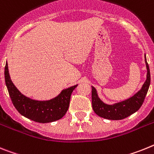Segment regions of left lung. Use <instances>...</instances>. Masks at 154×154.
Returning a JSON list of instances; mask_svg holds the SVG:
<instances>
[{
	"mask_svg": "<svg viewBox=\"0 0 154 154\" xmlns=\"http://www.w3.org/2000/svg\"><path fill=\"white\" fill-rule=\"evenodd\" d=\"M145 63L146 66V79L141 89L133 96L124 101L115 103L112 105L106 104L100 99L95 88H92L91 100L94 112L98 116L109 120H121L131 116L140 109L143 103L150 85V73L149 65L145 55Z\"/></svg>",
	"mask_w": 154,
	"mask_h": 154,
	"instance_id": "obj_1",
	"label": "left lung"
}]
</instances>
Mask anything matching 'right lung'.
<instances>
[{"label":"right lung","mask_w":154,"mask_h":154,"mask_svg":"<svg viewBox=\"0 0 154 154\" xmlns=\"http://www.w3.org/2000/svg\"><path fill=\"white\" fill-rule=\"evenodd\" d=\"M5 84L13 105L21 116L40 123L53 122L60 119L67 112L70 96L77 85L63 89L52 99L39 101L24 95L14 86L10 77L8 65L5 68Z\"/></svg>","instance_id":"right-lung-1"}]
</instances>
